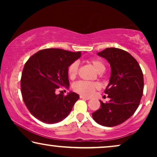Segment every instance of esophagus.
<instances>
[{
	"mask_svg": "<svg viewBox=\"0 0 157 157\" xmlns=\"http://www.w3.org/2000/svg\"><path fill=\"white\" fill-rule=\"evenodd\" d=\"M80 98H82V99H85V100H89L90 98L89 97H86L84 96H80Z\"/></svg>",
	"mask_w": 157,
	"mask_h": 157,
	"instance_id": "1",
	"label": "esophagus"
}]
</instances>
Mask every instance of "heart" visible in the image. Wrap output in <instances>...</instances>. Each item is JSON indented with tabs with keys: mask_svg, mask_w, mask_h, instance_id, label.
Wrapping results in <instances>:
<instances>
[{
	"mask_svg": "<svg viewBox=\"0 0 157 157\" xmlns=\"http://www.w3.org/2000/svg\"><path fill=\"white\" fill-rule=\"evenodd\" d=\"M90 63L93 66L96 71L98 74H102L106 70V66L104 62L100 59H91L89 61ZM78 62L75 61L68 66V74L71 78H74L78 74ZM73 89L77 93L81 94V95L86 96H91L96 89H98V85L96 83L88 82V81H78L75 83L73 86Z\"/></svg>",
	"mask_w": 157,
	"mask_h": 157,
	"instance_id": "b5f03b06",
	"label": "heart"
}]
</instances>
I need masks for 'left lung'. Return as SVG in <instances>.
Listing matches in <instances>:
<instances>
[{"label": "left lung", "instance_id": "8db88e82", "mask_svg": "<svg viewBox=\"0 0 157 157\" xmlns=\"http://www.w3.org/2000/svg\"><path fill=\"white\" fill-rule=\"evenodd\" d=\"M97 54L111 66L105 91L110 100L106 104L100 101L101 108L92 117L100 125L111 127L124 123L138 108L143 95V73L136 60L121 49L108 48Z\"/></svg>", "mask_w": 157, "mask_h": 157}]
</instances>
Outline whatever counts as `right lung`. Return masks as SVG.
Segmentation results:
<instances>
[{
  "mask_svg": "<svg viewBox=\"0 0 157 157\" xmlns=\"http://www.w3.org/2000/svg\"><path fill=\"white\" fill-rule=\"evenodd\" d=\"M81 56V53L59 48H47L32 56L21 75L23 99L30 113L46 124L61 121L69 114L78 94H56V90L68 89V68Z\"/></svg>",
  "mask_w": 157,
  "mask_h": 157,
  "instance_id": "right-lung-1",
  "label": "right lung"
}]
</instances>
